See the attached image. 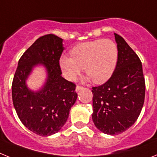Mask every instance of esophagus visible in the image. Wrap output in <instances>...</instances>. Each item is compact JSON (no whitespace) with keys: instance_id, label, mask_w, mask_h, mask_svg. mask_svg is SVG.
<instances>
[{"instance_id":"34e87169","label":"esophagus","mask_w":157,"mask_h":157,"mask_svg":"<svg viewBox=\"0 0 157 157\" xmlns=\"http://www.w3.org/2000/svg\"><path fill=\"white\" fill-rule=\"evenodd\" d=\"M82 86H76V88H75V91L76 92H78V91H80L81 90H82Z\"/></svg>"}]
</instances>
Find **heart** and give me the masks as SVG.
<instances>
[{
	"label": "heart",
	"instance_id": "heart-1",
	"mask_svg": "<svg viewBox=\"0 0 157 157\" xmlns=\"http://www.w3.org/2000/svg\"><path fill=\"white\" fill-rule=\"evenodd\" d=\"M71 56H61L59 66L63 77L73 82L85 70L86 80L104 84L110 79L118 61L117 45L111 40H95L77 45L70 52Z\"/></svg>",
	"mask_w": 157,
	"mask_h": 157
}]
</instances>
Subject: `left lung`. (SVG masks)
Segmentation results:
<instances>
[{
	"label": "left lung",
	"mask_w": 157,
	"mask_h": 157,
	"mask_svg": "<svg viewBox=\"0 0 157 157\" xmlns=\"http://www.w3.org/2000/svg\"><path fill=\"white\" fill-rule=\"evenodd\" d=\"M114 34L119 52L115 71L109 81L92 90L94 125L110 135L121 134L135 123L145 92L139 57L121 36Z\"/></svg>",
	"instance_id": "1"
}]
</instances>
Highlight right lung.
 Returning <instances> with one entry per match:
<instances>
[{
	"instance_id": "right-lung-1",
	"label": "right lung",
	"mask_w": 157,
	"mask_h": 157,
	"mask_svg": "<svg viewBox=\"0 0 157 157\" xmlns=\"http://www.w3.org/2000/svg\"><path fill=\"white\" fill-rule=\"evenodd\" d=\"M64 50L63 39L54 34L37 38L18 63L12 86L14 108L27 129L40 136L56 134L67 120L78 94L75 85L61 76L59 59ZM43 66L47 78L38 91H32L26 80L34 67Z\"/></svg>"
}]
</instances>
